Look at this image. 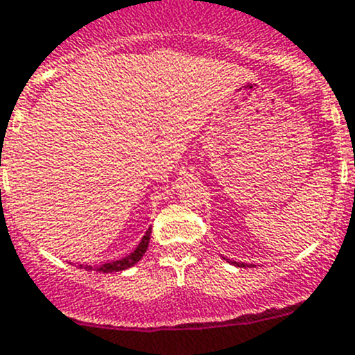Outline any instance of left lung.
<instances>
[{"mask_svg": "<svg viewBox=\"0 0 355 355\" xmlns=\"http://www.w3.org/2000/svg\"><path fill=\"white\" fill-rule=\"evenodd\" d=\"M234 264H236V262H234ZM236 266H239V268H241V266H243V268H245V264H236Z\"/></svg>", "mask_w": 355, "mask_h": 355, "instance_id": "8db88e82", "label": "left lung"}]
</instances>
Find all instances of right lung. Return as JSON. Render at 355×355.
Segmentation results:
<instances>
[{
  "label": "right lung",
  "instance_id": "right-lung-1",
  "mask_svg": "<svg viewBox=\"0 0 355 355\" xmlns=\"http://www.w3.org/2000/svg\"><path fill=\"white\" fill-rule=\"evenodd\" d=\"M149 237H151V230H148V232H146V236L142 237L137 248L133 250V252L130 253V255H126L125 259L112 260V262H107V264L98 266V268H95V269L98 272H118V271H123V269L132 268L133 264H137L139 260L142 259V255H144V253H146V250H148Z\"/></svg>",
  "mask_w": 355,
  "mask_h": 355
}]
</instances>
